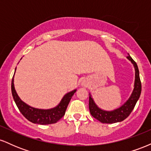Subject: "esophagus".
I'll use <instances>...</instances> for the list:
<instances>
[{
	"label": "esophagus",
	"mask_w": 151,
	"mask_h": 151,
	"mask_svg": "<svg viewBox=\"0 0 151 151\" xmlns=\"http://www.w3.org/2000/svg\"><path fill=\"white\" fill-rule=\"evenodd\" d=\"M82 84V86H86V82H85V81H83V82H82V84Z\"/></svg>",
	"instance_id": "esophagus-1"
}]
</instances>
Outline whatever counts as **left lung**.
I'll list each match as a JSON object with an SVG mask.
<instances>
[{
  "instance_id": "1",
  "label": "left lung",
  "mask_w": 151,
  "mask_h": 151,
  "mask_svg": "<svg viewBox=\"0 0 151 151\" xmlns=\"http://www.w3.org/2000/svg\"><path fill=\"white\" fill-rule=\"evenodd\" d=\"M127 59L131 62L135 68V81L134 88H133L132 93L129 99L124 104L115 110L110 111H104L98 107V106L95 104L91 97V94L89 95V108L90 113L93 118L104 124H114V123L121 122L126 119L134 109L136 102L138 101L141 95V82L140 79L138 65L129 55L127 57Z\"/></svg>"
}]
</instances>
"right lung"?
<instances>
[{"label":"right lung","mask_w":151,"mask_h":151,"mask_svg":"<svg viewBox=\"0 0 151 151\" xmlns=\"http://www.w3.org/2000/svg\"><path fill=\"white\" fill-rule=\"evenodd\" d=\"M15 70H16V68H15ZM11 91L13 99H14L19 111L27 120L33 123V124L47 125V124L57 123L65 115L67 106H68L71 99H72L74 93L76 92L77 89H74L70 92L66 93L63 96V98L62 99L60 104L57 106L50 109H40L33 108V107L27 105L25 102L22 101L18 96V93L15 89L14 75L12 79Z\"/></svg>","instance_id":"obj_1"}]
</instances>
